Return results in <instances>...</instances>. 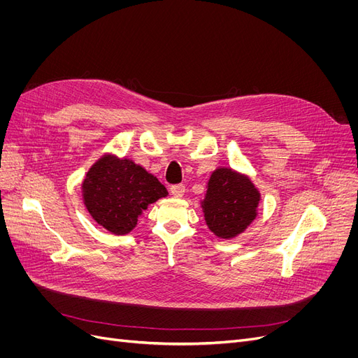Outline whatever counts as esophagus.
Listing matches in <instances>:
<instances>
[{
	"instance_id": "obj_1",
	"label": "esophagus",
	"mask_w": 358,
	"mask_h": 358,
	"mask_svg": "<svg viewBox=\"0 0 358 358\" xmlns=\"http://www.w3.org/2000/svg\"><path fill=\"white\" fill-rule=\"evenodd\" d=\"M171 194L174 196V197H182L184 196V193H185V185L184 184H177V185H173L171 187Z\"/></svg>"
}]
</instances>
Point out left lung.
Here are the masks:
<instances>
[{
	"mask_svg": "<svg viewBox=\"0 0 358 358\" xmlns=\"http://www.w3.org/2000/svg\"><path fill=\"white\" fill-rule=\"evenodd\" d=\"M259 200V192L247 176L231 168H217L201 201L204 220L216 236L235 238L257 217Z\"/></svg>",
	"mask_w": 358,
	"mask_h": 358,
	"instance_id": "8db88e82",
	"label": "left lung"
}]
</instances>
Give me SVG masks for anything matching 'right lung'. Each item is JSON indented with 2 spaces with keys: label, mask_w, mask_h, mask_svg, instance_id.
<instances>
[{
  "label": "right lung",
  "mask_w": 358,
  "mask_h": 358,
  "mask_svg": "<svg viewBox=\"0 0 358 358\" xmlns=\"http://www.w3.org/2000/svg\"><path fill=\"white\" fill-rule=\"evenodd\" d=\"M168 192L157 177L126 158L104 155L83 181L87 210L99 224L115 235H126L150 203Z\"/></svg>",
  "instance_id": "add662e5"
}]
</instances>
